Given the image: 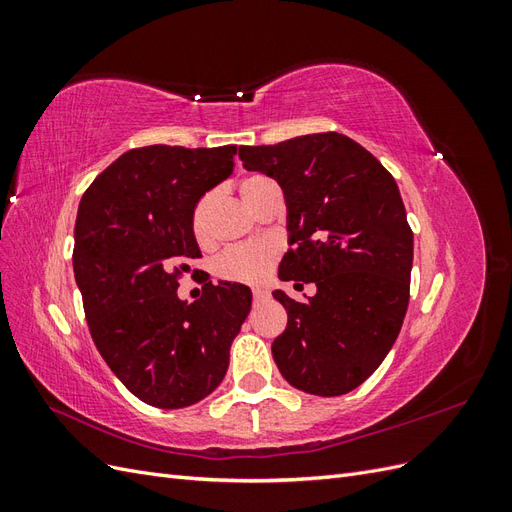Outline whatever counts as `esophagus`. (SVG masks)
<instances>
[{
    "label": "esophagus",
    "mask_w": 512,
    "mask_h": 512,
    "mask_svg": "<svg viewBox=\"0 0 512 512\" xmlns=\"http://www.w3.org/2000/svg\"><path fill=\"white\" fill-rule=\"evenodd\" d=\"M252 294H254V299H256V301H265V299L269 297V292H267V290H262V288H254V292H252Z\"/></svg>",
    "instance_id": "34e87169"
}]
</instances>
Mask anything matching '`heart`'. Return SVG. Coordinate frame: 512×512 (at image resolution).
I'll return each instance as SVG.
<instances>
[{
  "mask_svg": "<svg viewBox=\"0 0 512 512\" xmlns=\"http://www.w3.org/2000/svg\"><path fill=\"white\" fill-rule=\"evenodd\" d=\"M269 183L273 181L260 175L247 177L241 183L239 192H241V198L247 203V207L254 209L260 192L265 190ZM211 205H213V194H205L198 200L192 211V235L200 245H207L211 241V224H209ZM277 256H280V250H277V245L271 241L245 243V245H237L226 250L218 258V262H215V271H218V275L224 277V280H230V282L258 284L269 275Z\"/></svg>",
  "mask_w": 512,
  "mask_h": 512,
  "instance_id": "heart-1",
  "label": "heart"
}]
</instances>
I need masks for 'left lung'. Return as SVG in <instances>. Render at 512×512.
<instances>
[{"label": "left lung", "instance_id": "1", "mask_svg": "<svg viewBox=\"0 0 512 512\" xmlns=\"http://www.w3.org/2000/svg\"><path fill=\"white\" fill-rule=\"evenodd\" d=\"M239 158L284 192L292 250L280 280L318 288L305 303L273 292L288 314L275 365L294 389L344 395L380 367L408 309L414 235L397 183L337 132L239 147Z\"/></svg>", "mask_w": 512, "mask_h": 512}]
</instances>
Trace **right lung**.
I'll use <instances>...</instances> for the list:
<instances>
[{
	"label": "right lung",
	"mask_w": 512,
	"mask_h": 512,
	"mask_svg": "<svg viewBox=\"0 0 512 512\" xmlns=\"http://www.w3.org/2000/svg\"><path fill=\"white\" fill-rule=\"evenodd\" d=\"M237 145L130 149L96 177L74 226V280L106 365L156 408L192 406L226 376L230 344L252 290L211 282L194 303L177 297L200 258L192 211L230 177Z\"/></svg>",
	"instance_id": "obj_1"
}]
</instances>
